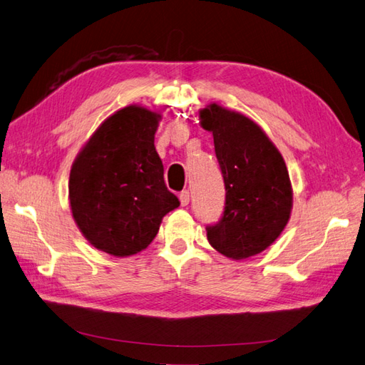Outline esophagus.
<instances>
[{"mask_svg": "<svg viewBox=\"0 0 365 365\" xmlns=\"http://www.w3.org/2000/svg\"><path fill=\"white\" fill-rule=\"evenodd\" d=\"M179 199H180V205L182 207H186L190 203V191H182L180 192V196H179Z\"/></svg>", "mask_w": 365, "mask_h": 365, "instance_id": "34e87169", "label": "esophagus"}]
</instances>
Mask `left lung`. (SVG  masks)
<instances>
[{"label": "left lung", "mask_w": 365, "mask_h": 365, "mask_svg": "<svg viewBox=\"0 0 365 365\" xmlns=\"http://www.w3.org/2000/svg\"><path fill=\"white\" fill-rule=\"evenodd\" d=\"M203 129L213 133L225 183V210L207 228L213 247L232 259L258 255L289 222L292 185L284 160L266 132L245 115L216 103L199 110Z\"/></svg>", "instance_id": "1"}]
</instances>
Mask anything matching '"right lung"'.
I'll list each match as a JSON object with an SVG mask.
<instances>
[{"label":"right lung","instance_id":"1","mask_svg":"<svg viewBox=\"0 0 365 365\" xmlns=\"http://www.w3.org/2000/svg\"><path fill=\"white\" fill-rule=\"evenodd\" d=\"M162 113L138 104L101 123L76 155L68 199L76 225L93 247L118 258L154 241L169 211L180 205L166 188L155 150Z\"/></svg>","mask_w":365,"mask_h":365}]
</instances>
